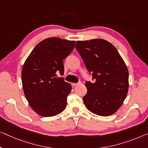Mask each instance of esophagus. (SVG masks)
<instances>
[{"mask_svg":"<svg viewBox=\"0 0 148 148\" xmlns=\"http://www.w3.org/2000/svg\"><path fill=\"white\" fill-rule=\"evenodd\" d=\"M80 84H81V82H79L78 83H73V84H72V86H78V85H80Z\"/></svg>","mask_w":148,"mask_h":148,"instance_id":"obj_1","label":"esophagus"}]
</instances>
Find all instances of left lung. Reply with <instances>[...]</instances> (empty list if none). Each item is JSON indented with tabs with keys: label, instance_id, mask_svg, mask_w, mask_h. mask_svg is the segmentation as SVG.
<instances>
[{
	"label": "left lung",
	"instance_id": "1",
	"mask_svg": "<svg viewBox=\"0 0 148 148\" xmlns=\"http://www.w3.org/2000/svg\"><path fill=\"white\" fill-rule=\"evenodd\" d=\"M76 49L88 71L92 83L86 81V95L83 101L87 109L100 116L113 115L121 107L127 95L129 72L113 45L102 39L77 41Z\"/></svg>",
	"mask_w": 148,
	"mask_h": 148
}]
</instances>
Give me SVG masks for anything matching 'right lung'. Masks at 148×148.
I'll return each instance as SVG.
<instances>
[{"label": "right lung", "mask_w": 148, "mask_h": 148, "mask_svg": "<svg viewBox=\"0 0 148 148\" xmlns=\"http://www.w3.org/2000/svg\"><path fill=\"white\" fill-rule=\"evenodd\" d=\"M75 41L49 37L39 42L25 62L21 80L24 94L35 113L42 116L57 115L65 109L71 84L63 75L64 60L74 48Z\"/></svg>", "instance_id": "right-lung-1"}]
</instances>
